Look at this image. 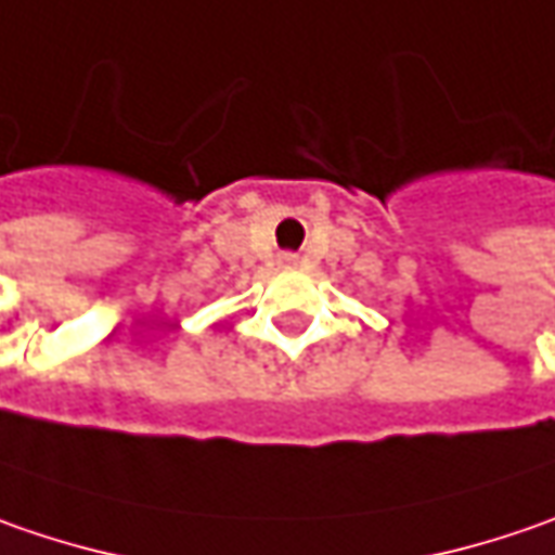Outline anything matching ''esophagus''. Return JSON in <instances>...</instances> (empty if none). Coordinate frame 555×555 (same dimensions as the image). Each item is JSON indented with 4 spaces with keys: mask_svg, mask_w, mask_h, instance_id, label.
I'll use <instances>...</instances> for the list:
<instances>
[{
    "mask_svg": "<svg viewBox=\"0 0 555 555\" xmlns=\"http://www.w3.org/2000/svg\"><path fill=\"white\" fill-rule=\"evenodd\" d=\"M281 266L293 268V266H296V256H281Z\"/></svg>",
    "mask_w": 555,
    "mask_h": 555,
    "instance_id": "esophagus-1",
    "label": "esophagus"
}]
</instances>
